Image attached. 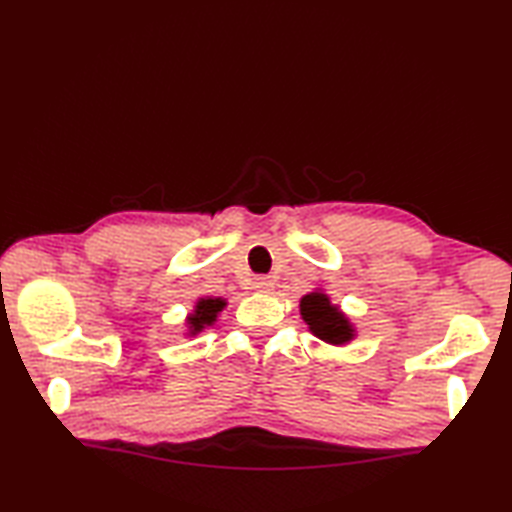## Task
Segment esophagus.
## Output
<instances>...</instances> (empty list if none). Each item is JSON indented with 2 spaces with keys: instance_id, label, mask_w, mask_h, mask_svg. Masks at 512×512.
Segmentation results:
<instances>
[{
  "instance_id": "34e87169",
  "label": "esophagus",
  "mask_w": 512,
  "mask_h": 512,
  "mask_svg": "<svg viewBox=\"0 0 512 512\" xmlns=\"http://www.w3.org/2000/svg\"><path fill=\"white\" fill-rule=\"evenodd\" d=\"M253 287H255L259 293H268V291L273 289V280H271V277H257Z\"/></svg>"
}]
</instances>
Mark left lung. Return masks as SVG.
<instances>
[{
	"label": "left lung",
	"instance_id": "left-lung-1",
	"mask_svg": "<svg viewBox=\"0 0 512 512\" xmlns=\"http://www.w3.org/2000/svg\"><path fill=\"white\" fill-rule=\"evenodd\" d=\"M300 316L309 325V332L320 341L343 345L354 339V327L343 311L332 305L323 291H311L300 300Z\"/></svg>",
	"mask_w": 512,
	"mask_h": 512
}]
</instances>
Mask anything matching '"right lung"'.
Returning <instances> with one entry per match:
<instances>
[{
  "mask_svg": "<svg viewBox=\"0 0 512 512\" xmlns=\"http://www.w3.org/2000/svg\"><path fill=\"white\" fill-rule=\"evenodd\" d=\"M225 300L223 298H198L194 314L187 316V325H189V334L196 336L198 332H203L205 327L214 325L219 311H223Z\"/></svg>",
  "mask_w": 512,
  "mask_h": 512,
  "instance_id": "obj_1",
  "label": "right lung"
}]
</instances>
